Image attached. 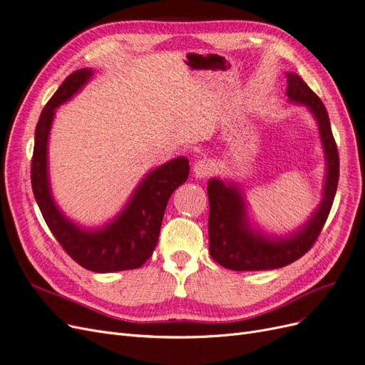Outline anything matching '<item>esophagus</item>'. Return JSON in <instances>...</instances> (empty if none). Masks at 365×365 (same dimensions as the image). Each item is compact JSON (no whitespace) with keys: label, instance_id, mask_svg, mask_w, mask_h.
<instances>
[{"label":"esophagus","instance_id":"esophagus-1","mask_svg":"<svg viewBox=\"0 0 365 365\" xmlns=\"http://www.w3.org/2000/svg\"><path fill=\"white\" fill-rule=\"evenodd\" d=\"M193 172L196 178H208L216 172V163L210 158H201L197 160L193 165Z\"/></svg>","mask_w":365,"mask_h":365}]
</instances>
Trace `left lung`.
<instances>
[{"mask_svg": "<svg viewBox=\"0 0 365 365\" xmlns=\"http://www.w3.org/2000/svg\"><path fill=\"white\" fill-rule=\"evenodd\" d=\"M286 94L291 101L306 105L318 121L327 158L323 202L302 231L288 239L272 240L251 231L247 222L244 200L236 187L227 185L219 180H210L207 185L210 254L224 268L233 271L277 269L298 260L314 247L332 208L339 180V155L327 109L322 98L298 74L288 73Z\"/></svg>", "mask_w": 365, "mask_h": 365, "instance_id": "left-lung-1", "label": "left lung"}]
</instances>
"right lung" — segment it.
<instances>
[{
  "mask_svg": "<svg viewBox=\"0 0 365 365\" xmlns=\"http://www.w3.org/2000/svg\"><path fill=\"white\" fill-rule=\"evenodd\" d=\"M93 74L82 68L62 82L42 109L35 130L31 157V189L41 213L68 256L94 272L140 268L150 256L160 236L164 210L176 187L189 178V160L180 157L152 170L135 190L128 207L103 230L85 231L65 219L54 205L47 176V143L54 108L71 98Z\"/></svg>",
  "mask_w": 365,
  "mask_h": 365,
  "instance_id": "obj_1",
  "label": "right lung"
}]
</instances>
